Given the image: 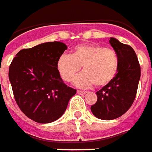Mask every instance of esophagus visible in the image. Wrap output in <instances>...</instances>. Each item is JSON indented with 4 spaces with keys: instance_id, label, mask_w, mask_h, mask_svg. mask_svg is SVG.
<instances>
[{
    "instance_id": "obj_1",
    "label": "esophagus",
    "mask_w": 152,
    "mask_h": 152,
    "mask_svg": "<svg viewBox=\"0 0 152 152\" xmlns=\"http://www.w3.org/2000/svg\"><path fill=\"white\" fill-rule=\"evenodd\" d=\"M77 93H78V94H85L87 93V91H83V90H78V91H77Z\"/></svg>"
}]
</instances>
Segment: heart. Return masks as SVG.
Wrapping results in <instances>:
<instances>
[{
  "label": "heart",
  "instance_id": "b5f03b06",
  "mask_svg": "<svg viewBox=\"0 0 152 152\" xmlns=\"http://www.w3.org/2000/svg\"><path fill=\"white\" fill-rule=\"evenodd\" d=\"M83 67V74L74 78V83L81 88L94 84L104 87L116 76L120 60L114 50L97 44H82L74 48L72 55L63 54L57 61L60 77L71 81Z\"/></svg>",
  "mask_w": 152,
  "mask_h": 152
}]
</instances>
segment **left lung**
Wrapping results in <instances>:
<instances>
[{
    "label": "left lung",
    "mask_w": 152,
    "mask_h": 152,
    "mask_svg": "<svg viewBox=\"0 0 152 152\" xmlns=\"http://www.w3.org/2000/svg\"><path fill=\"white\" fill-rule=\"evenodd\" d=\"M110 42L119 57V71L110 83L97 91V101L91 106L94 115L104 121L119 118L131 108L140 78V66L134 49L113 37Z\"/></svg>",
    "instance_id": "1"
}]
</instances>
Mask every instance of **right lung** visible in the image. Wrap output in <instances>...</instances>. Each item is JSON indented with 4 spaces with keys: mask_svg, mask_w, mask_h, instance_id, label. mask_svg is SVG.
<instances>
[{
    "mask_svg": "<svg viewBox=\"0 0 152 152\" xmlns=\"http://www.w3.org/2000/svg\"><path fill=\"white\" fill-rule=\"evenodd\" d=\"M67 46L49 42L18 52L9 67V79L17 105L37 123H50L64 115L76 89L64 83L57 61Z\"/></svg>",
    "mask_w": 152,
    "mask_h": 152,
    "instance_id": "1",
    "label": "right lung"
}]
</instances>
